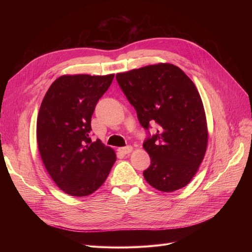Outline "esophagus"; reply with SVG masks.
<instances>
[{
    "mask_svg": "<svg viewBox=\"0 0 252 252\" xmlns=\"http://www.w3.org/2000/svg\"><path fill=\"white\" fill-rule=\"evenodd\" d=\"M119 150H120L121 154H123V155H128V154H130V152L132 151V147H131V146H126V147H122V148H120Z\"/></svg>",
    "mask_w": 252,
    "mask_h": 252,
    "instance_id": "34e87169",
    "label": "esophagus"
}]
</instances>
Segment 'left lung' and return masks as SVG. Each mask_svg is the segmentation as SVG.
<instances>
[{
  "instance_id": "left-lung-1",
  "label": "left lung",
  "mask_w": 252,
  "mask_h": 252,
  "mask_svg": "<svg viewBox=\"0 0 252 252\" xmlns=\"http://www.w3.org/2000/svg\"><path fill=\"white\" fill-rule=\"evenodd\" d=\"M117 81L148 129L157 133L144 142L151 163L143 172L149 185L163 192L185 187L203 161L208 144L207 121L194 83L181 68L158 63L117 74Z\"/></svg>"
}]
</instances>
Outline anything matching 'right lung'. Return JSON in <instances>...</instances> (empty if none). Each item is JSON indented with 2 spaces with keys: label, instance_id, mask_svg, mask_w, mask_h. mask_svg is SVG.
<instances>
[{
  "label": "right lung",
  "instance_id": "1",
  "mask_svg": "<svg viewBox=\"0 0 252 252\" xmlns=\"http://www.w3.org/2000/svg\"><path fill=\"white\" fill-rule=\"evenodd\" d=\"M114 74H65L45 94L36 121L42 161L57 186L72 196L94 193L107 179L117 156L91 142V117Z\"/></svg>",
  "mask_w": 252,
  "mask_h": 252
}]
</instances>
